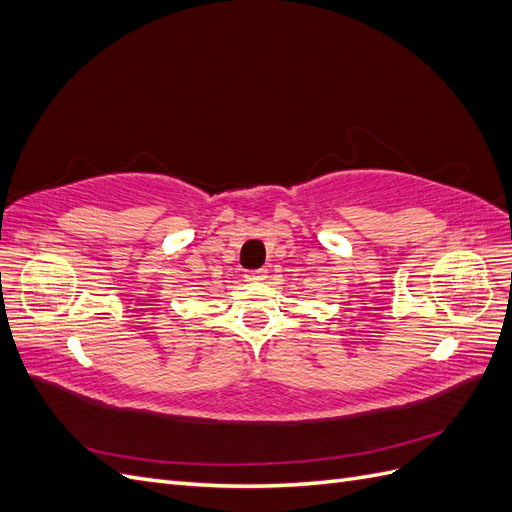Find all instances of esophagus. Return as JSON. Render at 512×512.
Here are the masks:
<instances>
[{"label":"esophagus","mask_w":512,"mask_h":512,"mask_svg":"<svg viewBox=\"0 0 512 512\" xmlns=\"http://www.w3.org/2000/svg\"><path fill=\"white\" fill-rule=\"evenodd\" d=\"M267 277V269H258V271H247L245 273V280L247 282H260V280H265Z\"/></svg>","instance_id":"1"}]
</instances>
